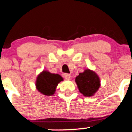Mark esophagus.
I'll use <instances>...</instances> for the list:
<instances>
[{"label": "esophagus", "mask_w": 132, "mask_h": 132, "mask_svg": "<svg viewBox=\"0 0 132 132\" xmlns=\"http://www.w3.org/2000/svg\"><path fill=\"white\" fill-rule=\"evenodd\" d=\"M64 77H65L66 80H70L71 79V75H69V74H65Z\"/></svg>", "instance_id": "1"}]
</instances>
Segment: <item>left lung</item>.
<instances>
[{
    "label": "left lung",
    "instance_id": "obj_1",
    "mask_svg": "<svg viewBox=\"0 0 132 132\" xmlns=\"http://www.w3.org/2000/svg\"><path fill=\"white\" fill-rule=\"evenodd\" d=\"M79 91L85 96H92L100 87V78L95 71L87 69L75 78Z\"/></svg>",
    "mask_w": 132,
    "mask_h": 132
}]
</instances>
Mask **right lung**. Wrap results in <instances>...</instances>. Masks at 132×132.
I'll list each match as a JSON object with an SVG mask.
<instances>
[{
    "label": "right lung",
    "instance_id": "1",
    "mask_svg": "<svg viewBox=\"0 0 132 132\" xmlns=\"http://www.w3.org/2000/svg\"><path fill=\"white\" fill-rule=\"evenodd\" d=\"M61 81H63V78L58 74L43 71L36 78V89L45 96H52L55 93L57 85Z\"/></svg>",
    "mask_w": 132,
    "mask_h": 132
}]
</instances>
